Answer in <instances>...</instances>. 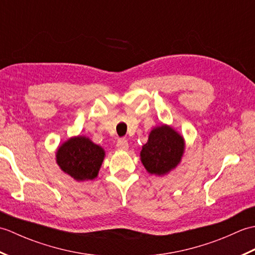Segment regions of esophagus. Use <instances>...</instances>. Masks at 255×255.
Instances as JSON below:
<instances>
[{"instance_id":"34e87169","label":"esophagus","mask_w":255,"mask_h":255,"mask_svg":"<svg viewBox=\"0 0 255 255\" xmlns=\"http://www.w3.org/2000/svg\"><path fill=\"white\" fill-rule=\"evenodd\" d=\"M116 147H117L119 150H127L128 147H129V144H128V141H127L126 139L122 138V139H119L118 141H117Z\"/></svg>"}]
</instances>
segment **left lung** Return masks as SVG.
Listing matches in <instances>:
<instances>
[{"label":"left lung","mask_w":255,"mask_h":255,"mask_svg":"<svg viewBox=\"0 0 255 255\" xmlns=\"http://www.w3.org/2000/svg\"><path fill=\"white\" fill-rule=\"evenodd\" d=\"M184 139L166 125L154 128L143 144L140 156L150 174L163 175L180 163L184 152Z\"/></svg>","instance_id":"left-lung-1"}]
</instances>
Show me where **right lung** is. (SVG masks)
I'll return each instance as SVG.
<instances>
[{
    "instance_id": "obj_1",
    "label": "right lung",
    "mask_w": 255,
    "mask_h": 255,
    "mask_svg": "<svg viewBox=\"0 0 255 255\" xmlns=\"http://www.w3.org/2000/svg\"><path fill=\"white\" fill-rule=\"evenodd\" d=\"M57 163L77 181L93 180L99 174L105 151L86 137L69 139L57 151Z\"/></svg>"
}]
</instances>
